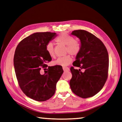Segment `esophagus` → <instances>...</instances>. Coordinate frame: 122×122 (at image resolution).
<instances>
[{
	"instance_id": "esophagus-1",
	"label": "esophagus",
	"mask_w": 122,
	"mask_h": 122,
	"mask_svg": "<svg viewBox=\"0 0 122 122\" xmlns=\"http://www.w3.org/2000/svg\"><path fill=\"white\" fill-rule=\"evenodd\" d=\"M63 69L64 71H69V68L68 67H63Z\"/></svg>"
}]
</instances>
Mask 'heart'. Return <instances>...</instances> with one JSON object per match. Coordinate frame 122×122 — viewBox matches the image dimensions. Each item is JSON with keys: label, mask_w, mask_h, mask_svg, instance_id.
Segmentation results:
<instances>
[{"label": "heart", "mask_w": 122, "mask_h": 122, "mask_svg": "<svg viewBox=\"0 0 122 122\" xmlns=\"http://www.w3.org/2000/svg\"><path fill=\"white\" fill-rule=\"evenodd\" d=\"M57 43L66 45V53H69L72 55H78L81 50V44L80 41L75 40L74 37L67 34H61L55 39ZM46 50L50 56L55 57V53L53 45L52 43H48L46 46ZM72 62V58L69 55H66L62 57L57 58L54 62L55 65L66 67Z\"/></svg>", "instance_id": "heart-1"}]
</instances>
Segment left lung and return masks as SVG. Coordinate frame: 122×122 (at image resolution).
<instances>
[{
  "instance_id": "1",
  "label": "left lung",
  "mask_w": 122,
  "mask_h": 122,
  "mask_svg": "<svg viewBox=\"0 0 122 122\" xmlns=\"http://www.w3.org/2000/svg\"><path fill=\"white\" fill-rule=\"evenodd\" d=\"M71 35L79 38L81 50L70 68L72 78L70 86L73 93L81 98L94 96L107 79L109 57L106 46L100 39L84 30L73 31Z\"/></svg>"
}]
</instances>
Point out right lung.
Returning <instances> with one entry per match:
<instances>
[{"label":"right lung","instance_id":"1","mask_svg":"<svg viewBox=\"0 0 122 122\" xmlns=\"http://www.w3.org/2000/svg\"><path fill=\"white\" fill-rule=\"evenodd\" d=\"M56 36L55 32L34 33L20 42L15 50L14 66L20 87L26 96L37 101H46L53 96L63 72L61 66L46 69V63L52 57L46 46Z\"/></svg>","mask_w":122,"mask_h":122}]
</instances>
